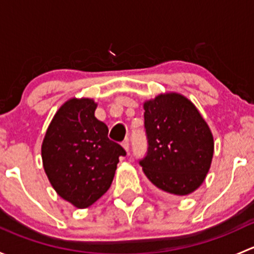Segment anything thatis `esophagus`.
Returning <instances> with one entry per match:
<instances>
[{"instance_id":"esophagus-1","label":"esophagus","mask_w":254,"mask_h":254,"mask_svg":"<svg viewBox=\"0 0 254 254\" xmlns=\"http://www.w3.org/2000/svg\"><path fill=\"white\" fill-rule=\"evenodd\" d=\"M122 146H123V147H124L125 151H129L130 145H129V141H127V140H125V141H123V142H122Z\"/></svg>"}]
</instances>
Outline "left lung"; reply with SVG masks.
I'll list each match as a JSON object with an SVG mask.
<instances>
[{
	"label": "left lung",
	"mask_w": 254,
	"mask_h": 254,
	"mask_svg": "<svg viewBox=\"0 0 254 254\" xmlns=\"http://www.w3.org/2000/svg\"><path fill=\"white\" fill-rule=\"evenodd\" d=\"M147 152L139 161L153 186L188 195L205 179L214 139L200 113L178 93L160 94L143 104Z\"/></svg>",
	"instance_id": "1"
}]
</instances>
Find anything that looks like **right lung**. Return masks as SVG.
<instances>
[{
    "label": "right lung",
    "instance_id": "obj_1",
    "mask_svg": "<svg viewBox=\"0 0 254 254\" xmlns=\"http://www.w3.org/2000/svg\"><path fill=\"white\" fill-rule=\"evenodd\" d=\"M97 103L71 98L60 107L42 145L45 173L56 193L83 209L111 187L124 148L108 137V127L94 117Z\"/></svg>",
    "mask_w": 254,
    "mask_h": 254
}]
</instances>
